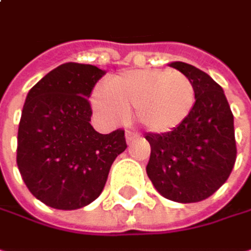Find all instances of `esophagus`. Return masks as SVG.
Listing matches in <instances>:
<instances>
[{"label": "esophagus", "mask_w": 251, "mask_h": 251, "mask_svg": "<svg viewBox=\"0 0 251 251\" xmlns=\"http://www.w3.org/2000/svg\"><path fill=\"white\" fill-rule=\"evenodd\" d=\"M139 135L138 133H133V132H130V130H126L125 132V139L127 144H130L132 141H135L136 138H138Z\"/></svg>", "instance_id": "obj_1"}]
</instances>
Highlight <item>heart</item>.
<instances>
[{"label": "heart", "mask_w": 251, "mask_h": 251, "mask_svg": "<svg viewBox=\"0 0 251 251\" xmlns=\"http://www.w3.org/2000/svg\"><path fill=\"white\" fill-rule=\"evenodd\" d=\"M94 91L91 104L107 122L125 121L132 109L138 124L154 133L180 126L195 104V87L178 71L133 70L107 79Z\"/></svg>", "instance_id": "heart-1"}]
</instances>
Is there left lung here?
<instances>
[{"mask_svg":"<svg viewBox=\"0 0 251 251\" xmlns=\"http://www.w3.org/2000/svg\"><path fill=\"white\" fill-rule=\"evenodd\" d=\"M169 65L192 81L195 104L176 129L145 135L151 145L147 175L166 199L201 202L226 183L234 167V116L224 90L206 73L180 61Z\"/></svg>","mask_w":251,"mask_h":251,"instance_id":"8db88e82","label":"left lung"}]
</instances>
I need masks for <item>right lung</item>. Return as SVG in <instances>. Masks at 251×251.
I'll return each mask as SVG.
<instances>
[{
  "label": "right lung",
  "mask_w": 251,
  "mask_h": 251,
  "mask_svg": "<svg viewBox=\"0 0 251 251\" xmlns=\"http://www.w3.org/2000/svg\"><path fill=\"white\" fill-rule=\"evenodd\" d=\"M104 74L94 65L67 62L25 97L17 166L31 195L50 208L73 211L96 201L126 150L122 129L103 135L90 124L88 97Z\"/></svg>",
  "instance_id": "add662e5"
}]
</instances>
